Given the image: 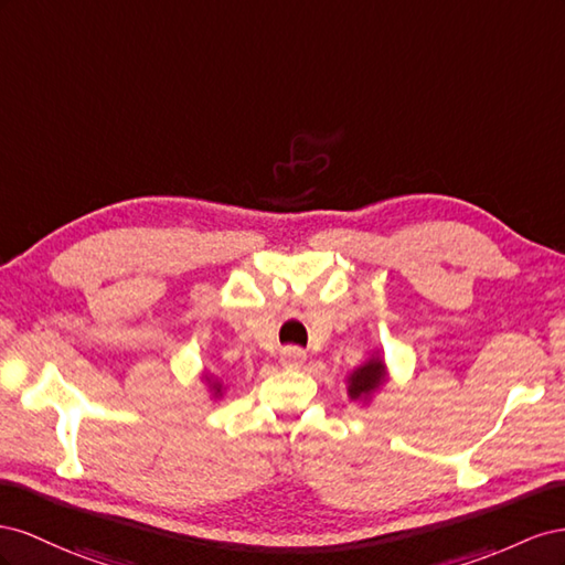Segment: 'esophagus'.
<instances>
[{"mask_svg": "<svg viewBox=\"0 0 565 565\" xmlns=\"http://www.w3.org/2000/svg\"><path fill=\"white\" fill-rule=\"evenodd\" d=\"M305 362V350L296 348V345H288L281 350V364L286 369H298Z\"/></svg>", "mask_w": 565, "mask_h": 565, "instance_id": "34e87169", "label": "esophagus"}]
</instances>
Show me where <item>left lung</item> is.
Wrapping results in <instances>:
<instances>
[{
    "label": "left lung",
    "instance_id": "left-lung-1",
    "mask_svg": "<svg viewBox=\"0 0 565 565\" xmlns=\"http://www.w3.org/2000/svg\"><path fill=\"white\" fill-rule=\"evenodd\" d=\"M383 381V362L381 360H369L364 366H360L358 372L350 376V397L358 399V397H366L372 395Z\"/></svg>",
    "mask_w": 565,
    "mask_h": 565
}]
</instances>
